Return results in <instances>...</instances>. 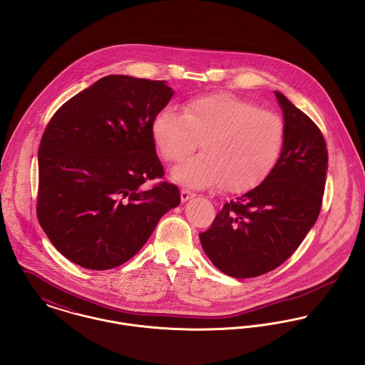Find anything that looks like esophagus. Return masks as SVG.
Returning a JSON list of instances; mask_svg holds the SVG:
<instances>
[{
	"label": "esophagus",
	"instance_id": "1",
	"mask_svg": "<svg viewBox=\"0 0 365 365\" xmlns=\"http://www.w3.org/2000/svg\"><path fill=\"white\" fill-rule=\"evenodd\" d=\"M196 195L193 193V192H190V190H187V189H182L180 190V200L182 202H187V200H190V199H193Z\"/></svg>",
	"mask_w": 365,
	"mask_h": 365
}]
</instances>
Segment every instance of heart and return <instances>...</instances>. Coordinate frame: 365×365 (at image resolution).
I'll return each instance as SVG.
<instances>
[{
	"label": "heart",
	"mask_w": 365,
	"mask_h": 365,
	"mask_svg": "<svg viewBox=\"0 0 365 365\" xmlns=\"http://www.w3.org/2000/svg\"><path fill=\"white\" fill-rule=\"evenodd\" d=\"M153 137L166 161L178 163L202 141L200 155L172 170V178L202 189L225 185L234 193L259 186L274 169L284 143L282 119L230 93L199 96L183 113L163 108L153 122Z\"/></svg>",
	"instance_id": "obj_1"
}]
</instances>
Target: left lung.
<instances>
[{"instance_id":"1","label":"left lung","mask_w":365,"mask_h":365,"mask_svg":"<svg viewBox=\"0 0 365 365\" xmlns=\"http://www.w3.org/2000/svg\"><path fill=\"white\" fill-rule=\"evenodd\" d=\"M274 93L284 118L279 161L259 186L225 202L199 235L212 264L235 279L257 277L283 264L321 212L327 170L324 135L282 92Z\"/></svg>"}]
</instances>
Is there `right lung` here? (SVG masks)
<instances>
[{"mask_svg": "<svg viewBox=\"0 0 365 365\" xmlns=\"http://www.w3.org/2000/svg\"><path fill=\"white\" fill-rule=\"evenodd\" d=\"M166 81L108 76L67 101L39 147L38 218L73 263L113 269L131 259L180 202L163 178L153 122L173 96Z\"/></svg>", "mask_w": 365, "mask_h": 365, "instance_id": "right-lung-1", "label": "right lung"}]
</instances>
